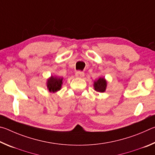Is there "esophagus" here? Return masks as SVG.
<instances>
[{
    "label": "esophagus",
    "mask_w": 155,
    "mask_h": 155,
    "mask_svg": "<svg viewBox=\"0 0 155 155\" xmlns=\"http://www.w3.org/2000/svg\"><path fill=\"white\" fill-rule=\"evenodd\" d=\"M84 75H85L84 74V72H81V71H77L75 73V76L77 78H82L84 77Z\"/></svg>",
    "instance_id": "obj_1"
}]
</instances>
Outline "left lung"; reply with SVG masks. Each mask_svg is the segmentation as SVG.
Instances as JSON below:
<instances>
[{
  "mask_svg": "<svg viewBox=\"0 0 155 155\" xmlns=\"http://www.w3.org/2000/svg\"><path fill=\"white\" fill-rule=\"evenodd\" d=\"M94 89L98 92H104L106 90L107 81L104 78H100L99 79L94 82Z\"/></svg>",
  "mask_w": 155,
  "mask_h": 155,
  "instance_id": "8db88e82",
  "label": "left lung"
}]
</instances>
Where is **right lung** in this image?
<instances>
[{"label":"right lung","mask_w":155,"mask_h":155,"mask_svg":"<svg viewBox=\"0 0 155 155\" xmlns=\"http://www.w3.org/2000/svg\"><path fill=\"white\" fill-rule=\"evenodd\" d=\"M62 80V78L51 77L48 80V83H47V87H48V90L50 91H52V92L59 90L61 87Z\"/></svg>","instance_id":"right-lung-1"}]
</instances>
